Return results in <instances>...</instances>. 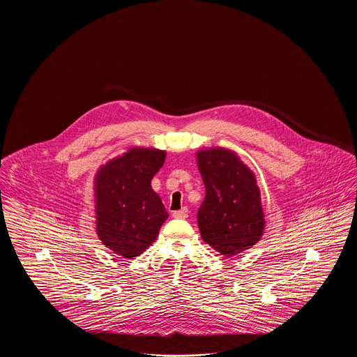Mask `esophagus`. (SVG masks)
I'll return each mask as SVG.
<instances>
[{"label":"esophagus","instance_id":"esophagus-1","mask_svg":"<svg viewBox=\"0 0 357 357\" xmlns=\"http://www.w3.org/2000/svg\"><path fill=\"white\" fill-rule=\"evenodd\" d=\"M172 217H174V218L185 220V218L188 217V208H187V207H182L181 210H175V211H172Z\"/></svg>","mask_w":357,"mask_h":357}]
</instances>
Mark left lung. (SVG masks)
<instances>
[{
  "label": "left lung",
  "mask_w": 357,
  "mask_h": 357,
  "mask_svg": "<svg viewBox=\"0 0 357 357\" xmlns=\"http://www.w3.org/2000/svg\"><path fill=\"white\" fill-rule=\"evenodd\" d=\"M206 195L198 210L204 242L225 257L250 249L264 234L265 220L255 175L226 149L197 153Z\"/></svg>",
  "instance_id": "left-lung-1"
}]
</instances>
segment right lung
Here are the masks:
<instances>
[{"instance_id":"right-lung-1","label":"right lung","mask_w":357,"mask_h":357,"mask_svg":"<svg viewBox=\"0 0 357 357\" xmlns=\"http://www.w3.org/2000/svg\"><path fill=\"white\" fill-rule=\"evenodd\" d=\"M166 151L131 149L102 166L95 178L96 233L109 250L124 258L142 255L169 217L151 187Z\"/></svg>"}]
</instances>
